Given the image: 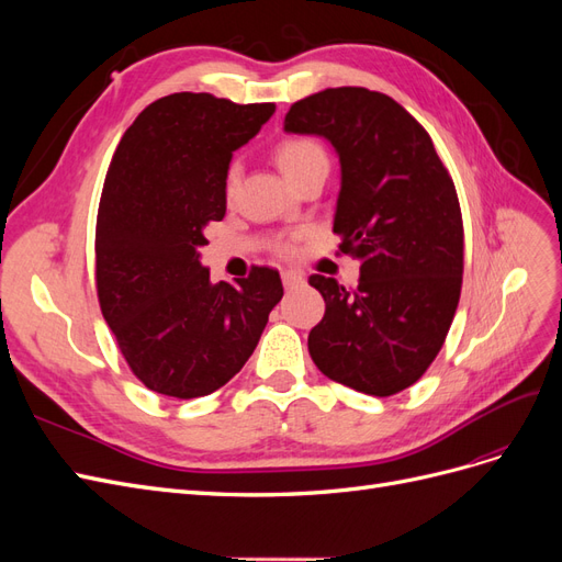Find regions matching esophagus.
I'll use <instances>...</instances> for the list:
<instances>
[{
  "label": "esophagus",
  "instance_id": "34e87169",
  "mask_svg": "<svg viewBox=\"0 0 562 562\" xmlns=\"http://www.w3.org/2000/svg\"><path fill=\"white\" fill-rule=\"evenodd\" d=\"M281 279H283V285L288 288V291H293V288H300L304 283V277L300 274V271H283Z\"/></svg>",
  "mask_w": 562,
  "mask_h": 562
}]
</instances>
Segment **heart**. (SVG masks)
Wrapping results in <instances>:
<instances>
[{
  "label": "heart",
  "instance_id": "heart-1",
  "mask_svg": "<svg viewBox=\"0 0 562 562\" xmlns=\"http://www.w3.org/2000/svg\"><path fill=\"white\" fill-rule=\"evenodd\" d=\"M274 157L283 176L293 184L316 164L328 161L326 149L321 147L318 140L307 138V135H291V138H283L274 149ZM236 182H239V164H229L227 176H225L227 194H234Z\"/></svg>",
  "mask_w": 562,
  "mask_h": 562
}]
</instances>
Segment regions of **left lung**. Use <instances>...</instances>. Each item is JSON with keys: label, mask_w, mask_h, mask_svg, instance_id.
<instances>
[{"label": "left lung", "mask_w": 562, "mask_h": 562, "mask_svg": "<svg viewBox=\"0 0 562 562\" xmlns=\"http://www.w3.org/2000/svg\"><path fill=\"white\" fill-rule=\"evenodd\" d=\"M288 133L330 140L342 166L333 232L361 260L356 288L312 274L326 314L310 333L316 368L370 396L415 384L446 342L464 274L454 182L429 133L394 98L339 87L302 98Z\"/></svg>", "instance_id": "1"}]
</instances>
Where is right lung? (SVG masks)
<instances>
[{
  "mask_svg": "<svg viewBox=\"0 0 562 562\" xmlns=\"http://www.w3.org/2000/svg\"><path fill=\"white\" fill-rule=\"evenodd\" d=\"M211 93H171L126 128L95 220V291L131 372L173 398L209 396L250 359L283 297L277 269L211 283L199 262L225 217L232 151L274 114Z\"/></svg>",
  "mask_w": 562,
  "mask_h": 562,
  "instance_id": "add662e5",
  "label": "right lung"
}]
</instances>
